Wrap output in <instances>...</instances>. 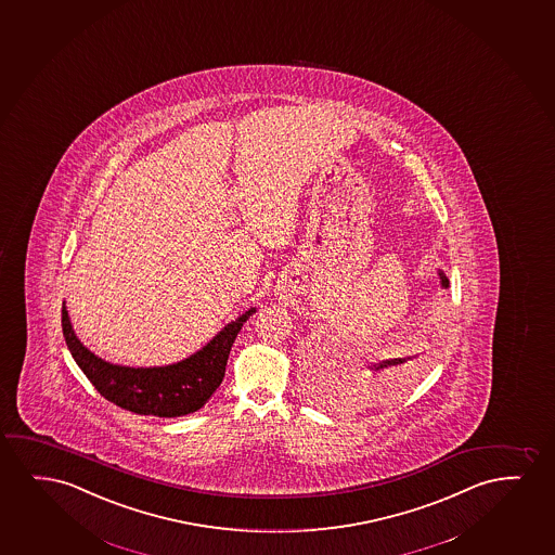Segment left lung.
Listing matches in <instances>:
<instances>
[{"label":"left lung","mask_w":555,"mask_h":555,"mask_svg":"<svg viewBox=\"0 0 555 555\" xmlns=\"http://www.w3.org/2000/svg\"><path fill=\"white\" fill-rule=\"evenodd\" d=\"M438 276H440L441 288H449V279L446 273L438 269ZM426 350L425 347L421 349L413 347V349H400L388 354V357L379 360L377 364L370 365V385H373L375 390L380 392H387V395H396L403 388L410 387L413 380L417 379V375L425 370L426 364ZM317 367V365H314ZM335 377L332 367H326L324 362L320 365V370L314 373V385L320 388V392L326 396L330 392L327 390H335Z\"/></svg>","instance_id":"8db88e82"}]
</instances>
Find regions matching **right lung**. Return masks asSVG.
I'll return each instance as SVG.
<instances>
[{"label":"right lung","instance_id":"add662e5","mask_svg":"<svg viewBox=\"0 0 555 555\" xmlns=\"http://www.w3.org/2000/svg\"><path fill=\"white\" fill-rule=\"evenodd\" d=\"M254 312L256 307L229 322L191 357L155 367L109 364L96 357L77 339L66 304H62V332L77 365L106 400L138 415L182 417L201 410L220 387L236 334Z\"/></svg>","mask_w":555,"mask_h":555}]
</instances>
